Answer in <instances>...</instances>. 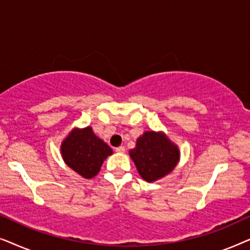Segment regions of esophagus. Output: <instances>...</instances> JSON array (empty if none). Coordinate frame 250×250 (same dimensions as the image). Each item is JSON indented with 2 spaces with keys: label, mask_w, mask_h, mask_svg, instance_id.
<instances>
[{
  "label": "esophagus",
  "mask_w": 250,
  "mask_h": 250,
  "mask_svg": "<svg viewBox=\"0 0 250 250\" xmlns=\"http://www.w3.org/2000/svg\"><path fill=\"white\" fill-rule=\"evenodd\" d=\"M115 150H116V152H121V153H123V152L125 151V146H118V148H116Z\"/></svg>",
  "instance_id": "34e87169"
}]
</instances>
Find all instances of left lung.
<instances>
[{"label": "left lung", "mask_w": 250, "mask_h": 250, "mask_svg": "<svg viewBox=\"0 0 250 250\" xmlns=\"http://www.w3.org/2000/svg\"><path fill=\"white\" fill-rule=\"evenodd\" d=\"M129 156L142 179L155 182L175 168L180 151L163 132L148 131L136 140L135 148L129 150Z\"/></svg>", "instance_id": "1"}]
</instances>
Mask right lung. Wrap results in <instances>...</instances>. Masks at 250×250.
Wrapping results in <instances>:
<instances>
[{
  "label": "right lung",
  "instance_id": "add662e5",
  "mask_svg": "<svg viewBox=\"0 0 250 250\" xmlns=\"http://www.w3.org/2000/svg\"><path fill=\"white\" fill-rule=\"evenodd\" d=\"M111 153L110 146L99 139L90 126L74 128L61 143L64 163L84 179L97 175L104 160Z\"/></svg>",
  "mask_w": 250,
  "mask_h": 250
}]
</instances>
